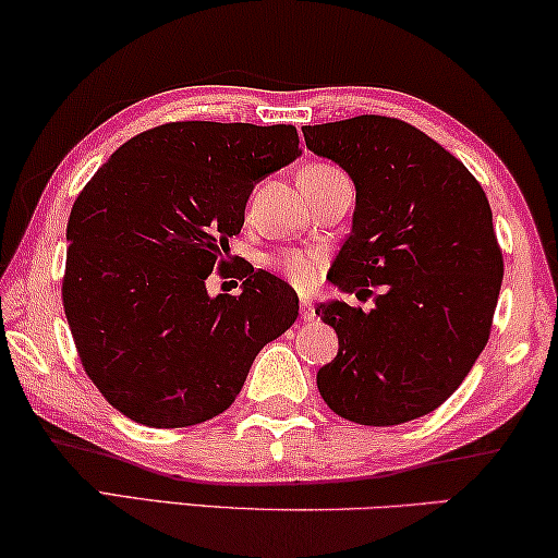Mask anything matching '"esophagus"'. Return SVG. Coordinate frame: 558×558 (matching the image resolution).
<instances>
[{
	"label": "esophagus",
	"instance_id": "obj_1",
	"mask_svg": "<svg viewBox=\"0 0 558 558\" xmlns=\"http://www.w3.org/2000/svg\"><path fill=\"white\" fill-rule=\"evenodd\" d=\"M298 313H301V320L316 318V308H313V303L308 301V298H301V308H298Z\"/></svg>",
	"mask_w": 558,
	"mask_h": 558
}]
</instances>
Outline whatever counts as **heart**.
<instances>
[{
  "label": "heart",
  "instance_id": "heart-1",
  "mask_svg": "<svg viewBox=\"0 0 558 558\" xmlns=\"http://www.w3.org/2000/svg\"><path fill=\"white\" fill-rule=\"evenodd\" d=\"M331 171H336V169L318 163V167L305 169L303 177L331 174ZM318 263H320V253H316V250H282V253L272 257V265H278V268L286 272V276L293 280L298 288H308L311 286L313 278H316Z\"/></svg>",
  "mask_w": 558,
  "mask_h": 558
}]
</instances>
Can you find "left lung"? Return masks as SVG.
Wrapping results in <instances>:
<instances>
[{
  "instance_id": "left-lung-1",
  "label": "left lung",
  "mask_w": 558,
  "mask_h": 558,
  "mask_svg": "<svg viewBox=\"0 0 558 558\" xmlns=\"http://www.w3.org/2000/svg\"><path fill=\"white\" fill-rule=\"evenodd\" d=\"M305 146L356 186L351 232L331 265L343 293L320 303L339 354L318 368L324 402L349 422L402 425L460 387L490 336L504 253L477 179L414 125L387 116L303 125Z\"/></svg>"
}]
</instances>
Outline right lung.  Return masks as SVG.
Instances as JSON below:
<instances>
[{
	"instance_id": "right-lung-1",
	"label": "right lung",
	"mask_w": 558,
	"mask_h": 558,
	"mask_svg": "<svg viewBox=\"0 0 558 558\" xmlns=\"http://www.w3.org/2000/svg\"><path fill=\"white\" fill-rule=\"evenodd\" d=\"M301 156L295 125L177 121L138 133L77 194L62 305L100 395L146 427H190L240 395L298 318L286 280L247 268L209 295L253 186Z\"/></svg>"
}]
</instances>
